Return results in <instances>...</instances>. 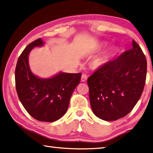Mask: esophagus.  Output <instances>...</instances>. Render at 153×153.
<instances>
[{"label":"esophagus","mask_w":153,"mask_h":153,"mask_svg":"<svg viewBox=\"0 0 153 153\" xmlns=\"http://www.w3.org/2000/svg\"><path fill=\"white\" fill-rule=\"evenodd\" d=\"M87 78H88V76H87V75L85 74H83L82 75V77H81V80L82 82H86Z\"/></svg>","instance_id":"1"}]
</instances>
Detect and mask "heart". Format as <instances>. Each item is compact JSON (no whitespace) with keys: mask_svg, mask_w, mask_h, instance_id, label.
<instances>
[{"mask_svg":"<svg viewBox=\"0 0 153 153\" xmlns=\"http://www.w3.org/2000/svg\"><path fill=\"white\" fill-rule=\"evenodd\" d=\"M108 45L107 42H101L99 44V48H104ZM118 52V48L116 47L111 48L110 50L108 52L103 53V54L98 56L97 57L94 58L92 61V66L95 69H99V68L103 67L107 65L110 60L113 59L115 56L117 54Z\"/></svg>","mask_w":153,"mask_h":153,"instance_id":"1","label":"heart"}]
</instances>
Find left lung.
Returning <instances> with one entry per match:
<instances>
[{"label":"left lung","instance_id":"8db88e82","mask_svg":"<svg viewBox=\"0 0 153 153\" xmlns=\"http://www.w3.org/2000/svg\"><path fill=\"white\" fill-rule=\"evenodd\" d=\"M147 62L141 48L132 41V48L98 69L87 80L91 108L106 121L127 115L142 95Z\"/></svg>","mask_w":153,"mask_h":153}]
</instances>
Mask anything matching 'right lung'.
I'll return each instance as SVG.
<instances>
[{
	"mask_svg": "<svg viewBox=\"0 0 153 153\" xmlns=\"http://www.w3.org/2000/svg\"><path fill=\"white\" fill-rule=\"evenodd\" d=\"M43 45V40L38 39L22 52L16 67V88L20 102L29 114L37 120L52 123L66 113L82 74L59 72L50 78L34 75L29 67L28 55L35 47Z\"/></svg>",
	"mask_w": 153,
	"mask_h": 153,
	"instance_id": "1",
	"label": "right lung"
}]
</instances>
